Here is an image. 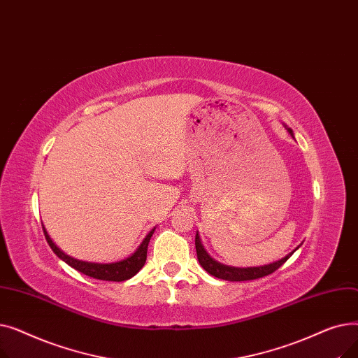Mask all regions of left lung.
I'll return each instance as SVG.
<instances>
[{
	"instance_id": "1",
	"label": "left lung",
	"mask_w": 358,
	"mask_h": 358,
	"mask_svg": "<svg viewBox=\"0 0 358 358\" xmlns=\"http://www.w3.org/2000/svg\"><path fill=\"white\" fill-rule=\"evenodd\" d=\"M287 130H289L290 135H293L292 129H287ZM196 251H197V258H199L200 266L206 271H208L212 275H215V277H217V278L228 280V281H247V280H255V278H261V277H264V275H268V274L274 273L275 270H278L281 266H283L285 262L292 257V254L294 252V251L290 252L285 258H281V259H278L275 262H271V264H268V266L248 267V268L229 267V266H224V264H220V262L215 261L208 252L204 251L201 242H200V238H199V234H196Z\"/></svg>"
}]
</instances>
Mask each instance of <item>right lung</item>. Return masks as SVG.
Listing matches in <instances>:
<instances>
[{
    "label": "right lung",
    "instance_id": "add662e5",
    "mask_svg": "<svg viewBox=\"0 0 358 358\" xmlns=\"http://www.w3.org/2000/svg\"><path fill=\"white\" fill-rule=\"evenodd\" d=\"M43 232H45V238L49 243V247L52 248V251L58 255L62 261H65L66 264L71 266L72 268L78 270L80 273H83L88 277H92V278H97V280L124 281V280H129L134 277L145 266L148 243L150 241V236H152V234L155 232V228L146 235V238L142 241L139 248L134 254L127 257L126 259H122L117 262H110V264H99V262H87V261L75 259V258L66 255L65 252H62L58 247L55 245L45 228H43Z\"/></svg>",
    "mask_w": 358,
    "mask_h": 358
}]
</instances>
